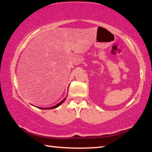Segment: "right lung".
Returning <instances> with one entry per match:
<instances>
[{"label": "right lung", "instance_id": "1", "mask_svg": "<svg viewBox=\"0 0 152 152\" xmlns=\"http://www.w3.org/2000/svg\"><path fill=\"white\" fill-rule=\"evenodd\" d=\"M65 99H64V100H62V101H61L60 102H59L58 104H57L56 105H55V106H53V107H50V108H42V107H39V109H56V108H57V107H58L59 106H60V105H61V104L63 103V102L65 101Z\"/></svg>", "mask_w": 152, "mask_h": 152}]
</instances>
